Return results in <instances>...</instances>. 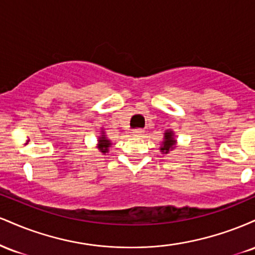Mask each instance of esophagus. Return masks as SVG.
Here are the masks:
<instances>
[{"mask_svg":"<svg viewBox=\"0 0 255 255\" xmlns=\"http://www.w3.org/2000/svg\"><path fill=\"white\" fill-rule=\"evenodd\" d=\"M142 133H144V129H141V128H135V129H133L134 135H141Z\"/></svg>","mask_w":255,"mask_h":255,"instance_id":"1","label":"esophagus"}]
</instances>
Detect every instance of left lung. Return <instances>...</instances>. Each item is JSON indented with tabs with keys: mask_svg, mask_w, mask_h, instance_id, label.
<instances>
[{
	"mask_svg": "<svg viewBox=\"0 0 255 255\" xmlns=\"http://www.w3.org/2000/svg\"><path fill=\"white\" fill-rule=\"evenodd\" d=\"M164 142H163V146L160 147V151L163 152V153H168L169 151L172 150V146L175 144V140L174 137H172V131H166L165 133V137H164Z\"/></svg>",
	"mask_w": 255,
	"mask_h": 255,
	"instance_id": "left-lung-1",
	"label": "left lung"
}]
</instances>
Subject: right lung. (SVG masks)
I'll return each mask as SVG.
<instances>
[{
  "mask_svg": "<svg viewBox=\"0 0 255 255\" xmlns=\"http://www.w3.org/2000/svg\"><path fill=\"white\" fill-rule=\"evenodd\" d=\"M111 144L109 140L107 139L104 135H102V137H99V150H101V152H103V153H105V152H108V147H109Z\"/></svg>",
  "mask_w": 255,
  "mask_h": 255,
  "instance_id": "1",
  "label": "right lung"
}]
</instances>
